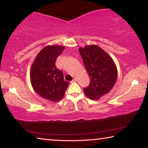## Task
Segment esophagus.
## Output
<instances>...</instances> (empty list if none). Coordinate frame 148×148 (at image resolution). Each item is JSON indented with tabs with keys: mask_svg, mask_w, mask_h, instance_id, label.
Listing matches in <instances>:
<instances>
[{
	"mask_svg": "<svg viewBox=\"0 0 148 148\" xmlns=\"http://www.w3.org/2000/svg\"><path fill=\"white\" fill-rule=\"evenodd\" d=\"M76 81H77L76 79L74 78V79H73L72 80V81L71 82V83H74V82H76Z\"/></svg>",
	"mask_w": 148,
	"mask_h": 148,
	"instance_id": "obj_1",
	"label": "esophagus"
}]
</instances>
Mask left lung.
<instances>
[{
    "instance_id": "8db88e82",
    "label": "left lung",
    "mask_w": 148,
    "mask_h": 148,
    "mask_svg": "<svg viewBox=\"0 0 148 148\" xmlns=\"http://www.w3.org/2000/svg\"><path fill=\"white\" fill-rule=\"evenodd\" d=\"M79 51L91 80L84 91L90 99L98 100L108 93L116 84V66L111 57L96 45L79 47Z\"/></svg>"
}]
</instances>
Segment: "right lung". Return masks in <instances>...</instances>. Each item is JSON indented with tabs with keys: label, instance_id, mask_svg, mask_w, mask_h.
I'll use <instances>...</instances> for the list:
<instances>
[{
	"label": "right lung",
	"instance_id": "1",
	"mask_svg": "<svg viewBox=\"0 0 148 148\" xmlns=\"http://www.w3.org/2000/svg\"><path fill=\"white\" fill-rule=\"evenodd\" d=\"M64 49V46H47L37 55L32 64L31 81L34 91L50 101L62 99L69 82L64 81L63 74L56 66V59Z\"/></svg>",
	"mask_w": 148,
	"mask_h": 148
}]
</instances>
